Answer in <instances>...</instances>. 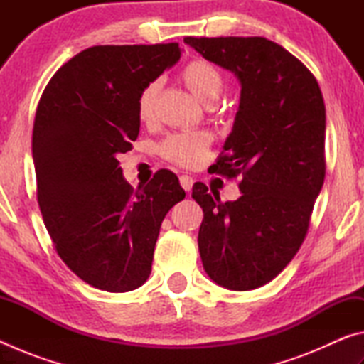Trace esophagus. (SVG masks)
<instances>
[{
    "mask_svg": "<svg viewBox=\"0 0 364 364\" xmlns=\"http://www.w3.org/2000/svg\"><path fill=\"white\" fill-rule=\"evenodd\" d=\"M180 184H181V188L186 191V193H189L191 188H193V184H194V180L189 175H181L180 176Z\"/></svg>",
    "mask_w": 364,
    "mask_h": 364,
    "instance_id": "obj_1",
    "label": "esophagus"
}]
</instances>
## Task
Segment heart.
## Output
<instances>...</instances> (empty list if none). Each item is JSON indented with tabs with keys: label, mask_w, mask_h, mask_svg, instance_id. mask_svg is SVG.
Segmentation results:
<instances>
[{
	"label": "heart",
	"mask_w": 364,
	"mask_h": 364,
	"mask_svg": "<svg viewBox=\"0 0 364 364\" xmlns=\"http://www.w3.org/2000/svg\"><path fill=\"white\" fill-rule=\"evenodd\" d=\"M181 82L197 100L210 104L218 100L225 86V77L217 65L205 59H194L183 67L180 73ZM160 85L159 82L147 83L138 96L136 112L138 119L144 123L154 120L156 115V100ZM213 143L212 133L205 130H191L173 133L160 144V154L168 162L181 167L199 165Z\"/></svg>",
	"instance_id": "heart-1"
}]
</instances>
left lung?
Returning <instances> with one entry per match:
<instances>
[{"mask_svg": "<svg viewBox=\"0 0 364 364\" xmlns=\"http://www.w3.org/2000/svg\"><path fill=\"white\" fill-rule=\"evenodd\" d=\"M184 43L241 82L232 132L210 168L241 176L242 196L221 202L196 183L193 197L204 210L197 241L207 274L231 291H250L276 278L306 236L326 175L324 100L315 75L263 36Z\"/></svg>", "mask_w": 364, "mask_h": 364, "instance_id": "left-lung-1", "label": "left lung"}]
</instances>
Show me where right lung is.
Here are the masks:
<instances>
[{
	"label": "right lung",
	"instance_id": "add662e5",
	"mask_svg": "<svg viewBox=\"0 0 364 364\" xmlns=\"http://www.w3.org/2000/svg\"><path fill=\"white\" fill-rule=\"evenodd\" d=\"M180 56L178 43L88 48L54 73L36 107L32 154L43 221L63 262L101 291L144 284L160 225L186 196L170 170L133 189L117 160L139 134L141 90Z\"/></svg>",
	"mask_w": 364,
	"mask_h": 364
}]
</instances>
